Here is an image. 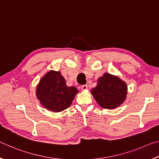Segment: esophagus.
Returning a JSON list of instances; mask_svg holds the SVG:
<instances>
[{"instance_id":"34e87169","label":"esophagus","mask_w":159,"mask_h":159,"mask_svg":"<svg viewBox=\"0 0 159 159\" xmlns=\"http://www.w3.org/2000/svg\"><path fill=\"white\" fill-rule=\"evenodd\" d=\"M81 89L83 90H86L88 89V85H83L81 86Z\"/></svg>"}]
</instances>
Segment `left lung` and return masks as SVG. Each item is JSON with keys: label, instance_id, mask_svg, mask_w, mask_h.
<instances>
[{"label": "left lung", "instance_id": "8db88e82", "mask_svg": "<svg viewBox=\"0 0 159 159\" xmlns=\"http://www.w3.org/2000/svg\"><path fill=\"white\" fill-rule=\"evenodd\" d=\"M90 92L99 106L104 109H113L121 105L125 100L128 86L118 76L104 73L98 79L96 87Z\"/></svg>", "mask_w": 159, "mask_h": 159}]
</instances>
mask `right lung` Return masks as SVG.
<instances>
[{"mask_svg": "<svg viewBox=\"0 0 159 159\" xmlns=\"http://www.w3.org/2000/svg\"><path fill=\"white\" fill-rule=\"evenodd\" d=\"M79 90L69 87L60 71L50 70L38 83L36 95L41 105L53 112H60L71 106Z\"/></svg>", "mask_w": 159, "mask_h": 159, "instance_id": "obj_1", "label": "right lung"}]
</instances>
